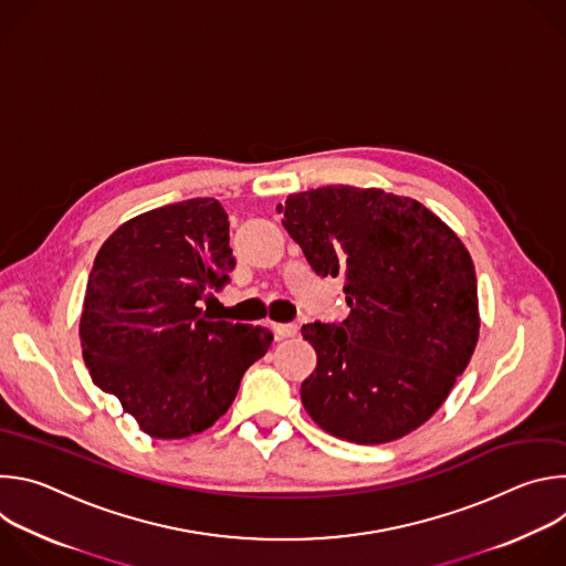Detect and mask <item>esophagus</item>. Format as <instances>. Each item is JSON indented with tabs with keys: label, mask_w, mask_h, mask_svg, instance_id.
<instances>
[{
	"label": "esophagus",
	"mask_w": 566,
	"mask_h": 566,
	"mask_svg": "<svg viewBox=\"0 0 566 566\" xmlns=\"http://www.w3.org/2000/svg\"><path fill=\"white\" fill-rule=\"evenodd\" d=\"M273 332L277 334V338H293L297 336V325H273Z\"/></svg>",
	"instance_id": "1"
}]
</instances>
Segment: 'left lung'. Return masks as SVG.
Here are the masks:
<instances>
[{
	"label": "left lung",
	"mask_w": 566,
	"mask_h": 566,
	"mask_svg": "<svg viewBox=\"0 0 566 566\" xmlns=\"http://www.w3.org/2000/svg\"><path fill=\"white\" fill-rule=\"evenodd\" d=\"M277 210L319 277H345L349 315L302 327L317 365L308 417L334 437L378 446L421 428L468 367L479 338L474 264L457 232L410 197L327 186Z\"/></svg>",
	"instance_id": "8db88e82"
}]
</instances>
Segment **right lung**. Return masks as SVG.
<instances>
[{
	"label": "right lung",
	"instance_id": "right-lung-1",
	"mask_svg": "<svg viewBox=\"0 0 566 566\" xmlns=\"http://www.w3.org/2000/svg\"><path fill=\"white\" fill-rule=\"evenodd\" d=\"M228 241L221 203L188 199L132 217L94 260L80 315L83 358L151 439L208 430L271 349V329L230 325L201 308L230 282Z\"/></svg>",
	"mask_w": 566,
	"mask_h": 566
}]
</instances>
